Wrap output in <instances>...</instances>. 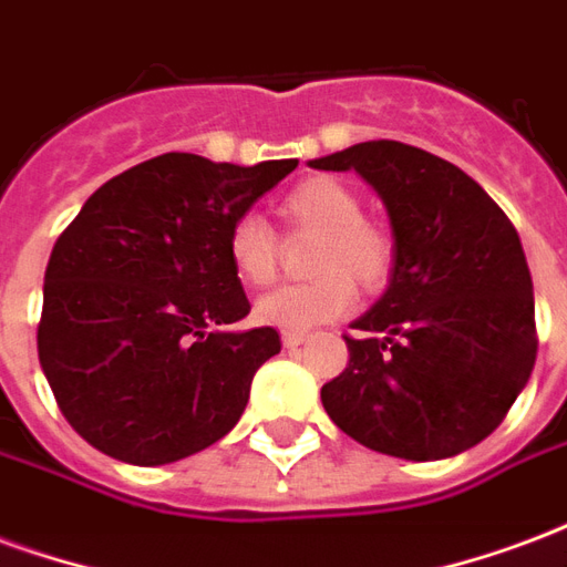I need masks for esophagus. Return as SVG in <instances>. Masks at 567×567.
Here are the masks:
<instances>
[{
  "instance_id": "34e87169",
  "label": "esophagus",
  "mask_w": 567,
  "mask_h": 567,
  "mask_svg": "<svg viewBox=\"0 0 567 567\" xmlns=\"http://www.w3.org/2000/svg\"><path fill=\"white\" fill-rule=\"evenodd\" d=\"M306 342V333H282V346L285 348H297Z\"/></svg>"
}]
</instances>
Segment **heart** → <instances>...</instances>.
<instances>
[{
  "label": "heart",
  "mask_w": 567,
  "mask_h": 567,
  "mask_svg": "<svg viewBox=\"0 0 567 567\" xmlns=\"http://www.w3.org/2000/svg\"><path fill=\"white\" fill-rule=\"evenodd\" d=\"M282 219L291 230L316 234L309 270L316 279L279 285L255 300L251 316L264 327L306 333L337 321L354 306L351 278L375 291L393 267V240L375 221L363 219L360 195L342 179L312 177L282 200ZM228 261L246 285H267L279 267V240L258 213H243L228 230Z\"/></svg>",
  "instance_id": "1"
}]
</instances>
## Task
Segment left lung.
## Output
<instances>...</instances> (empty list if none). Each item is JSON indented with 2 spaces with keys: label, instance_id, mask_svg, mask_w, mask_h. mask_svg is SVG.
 Segmentation results:
<instances>
[{
  "label": "left lung",
  "instance_id": "8db88e82",
  "mask_svg": "<svg viewBox=\"0 0 567 567\" xmlns=\"http://www.w3.org/2000/svg\"><path fill=\"white\" fill-rule=\"evenodd\" d=\"M354 171L393 234L384 295L346 337L321 388L330 421L369 451L430 463L484 442L535 367V297L523 243L475 179L439 155L367 141L312 158Z\"/></svg>",
  "mask_w": 567,
  "mask_h": 567
}]
</instances>
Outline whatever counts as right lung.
<instances>
[{
  "mask_svg": "<svg viewBox=\"0 0 567 567\" xmlns=\"http://www.w3.org/2000/svg\"><path fill=\"white\" fill-rule=\"evenodd\" d=\"M297 167L165 153L107 179L62 230L44 272L38 360L65 421L102 454L177 463L234 430L272 327L249 316L228 230Z\"/></svg>",
  "mask_w": 567,
  "mask_h": 567,
  "instance_id": "1",
  "label": "right lung"
}]
</instances>
